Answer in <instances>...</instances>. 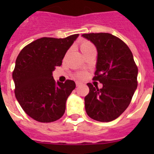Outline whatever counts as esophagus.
<instances>
[{
  "label": "esophagus",
  "mask_w": 154,
  "mask_h": 154,
  "mask_svg": "<svg viewBox=\"0 0 154 154\" xmlns=\"http://www.w3.org/2000/svg\"><path fill=\"white\" fill-rule=\"evenodd\" d=\"M83 83H81V82H79V81L76 82V86H81V85H83Z\"/></svg>",
  "instance_id": "1"
}]
</instances>
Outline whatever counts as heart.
Returning a JSON list of instances; mask_svg holds the SVG:
<instances>
[{"mask_svg":"<svg viewBox=\"0 0 154 154\" xmlns=\"http://www.w3.org/2000/svg\"><path fill=\"white\" fill-rule=\"evenodd\" d=\"M80 48L81 52L83 53V54H85V53L88 52V51H91V50L95 49V48H94V46L93 45V44H91V43L88 41L82 42L80 45ZM84 76H85L84 72L79 73V74H77V77H80V78H82V77H83Z\"/></svg>","mask_w":154,"mask_h":154,"instance_id":"b5f03b06","label":"heart"}]
</instances>
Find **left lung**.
<instances>
[{
  "label": "left lung",
  "mask_w": 154,
  "mask_h": 154,
  "mask_svg": "<svg viewBox=\"0 0 154 154\" xmlns=\"http://www.w3.org/2000/svg\"><path fill=\"white\" fill-rule=\"evenodd\" d=\"M97 51L94 80L103 84L99 89L87 83L89 92L85 97L88 116L100 122H109L127 108L137 88L138 68L128 46L118 37L106 32L83 34Z\"/></svg>",
  "instance_id": "1"
}]
</instances>
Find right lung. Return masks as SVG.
Returning <instances> with one entry per match:
<instances>
[{
    "label": "right lung",
    "instance_id": "1",
    "mask_svg": "<svg viewBox=\"0 0 154 154\" xmlns=\"http://www.w3.org/2000/svg\"><path fill=\"white\" fill-rule=\"evenodd\" d=\"M78 36L43 37L27 45L18 54L12 73L15 94L23 110L34 120L49 123L64 115L66 100L76 85L71 80L56 83L53 71L61 66Z\"/></svg>",
    "mask_w": 154,
    "mask_h": 154
}]
</instances>
